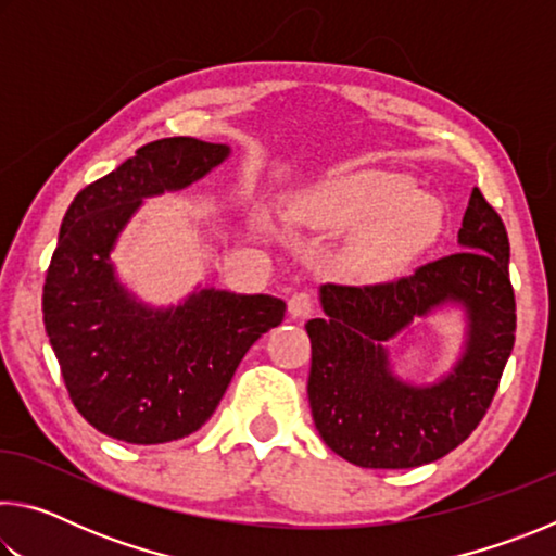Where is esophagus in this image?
Segmentation results:
<instances>
[{"label": "esophagus", "instance_id": "1", "mask_svg": "<svg viewBox=\"0 0 556 556\" xmlns=\"http://www.w3.org/2000/svg\"><path fill=\"white\" fill-rule=\"evenodd\" d=\"M289 316L291 318H306L312 316L314 312V296L308 294V291H294V294L289 296Z\"/></svg>", "mask_w": 556, "mask_h": 556}]
</instances>
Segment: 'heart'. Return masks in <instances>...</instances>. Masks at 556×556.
Returning a JSON list of instances; mask_svg holds the SVG:
<instances>
[{
	"mask_svg": "<svg viewBox=\"0 0 556 556\" xmlns=\"http://www.w3.org/2000/svg\"><path fill=\"white\" fill-rule=\"evenodd\" d=\"M296 223L348 235L341 260L365 279H388L437 242L444 211L437 199L414 191L409 178L388 172H345L299 195L291 208Z\"/></svg>",
	"mask_w": 556,
	"mask_h": 556,
	"instance_id": "obj_1",
	"label": "heart"
}]
</instances>
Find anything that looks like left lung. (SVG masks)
Wrapping results in <instances>:
<instances>
[{
  "instance_id": "8db88e82",
  "label": "left lung",
  "mask_w": 556,
  "mask_h": 556,
  "mask_svg": "<svg viewBox=\"0 0 556 556\" xmlns=\"http://www.w3.org/2000/svg\"><path fill=\"white\" fill-rule=\"evenodd\" d=\"M505 225L473 188L458 252L388 285L318 289L308 404L326 446L361 468L431 464L470 437L493 402L515 345V294ZM458 305L467 316L459 361L429 386L391 372L387 343L416 320Z\"/></svg>"
}]
</instances>
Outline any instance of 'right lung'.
Returning a JSON list of instances; mask_svg holds the SVG:
<instances>
[{"label": "right lung", "instance_id": "add662e5", "mask_svg": "<svg viewBox=\"0 0 556 556\" xmlns=\"http://www.w3.org/2000/svg\"><path fill=\"white\" fill-rule=\"evenodd\" d=\"M228 144L193 137L149 142L75 195L43 285V326L75 409L127 444H166L199 431L244 353L285 318L269 294L205 287L176 306H149L110 260L144 199L211 174Z\"/></svg>", "mask_w": 556, "mask_h": 556}]
</instances>
